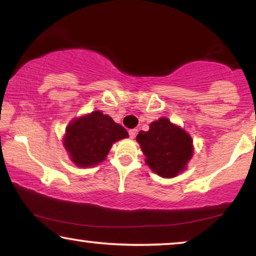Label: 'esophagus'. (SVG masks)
Wrapping results in <instances>:
<instances>
[{"label":"esophagus","mask_w":256,"mask_h":256,"mask_svg":"<svg viewBox=\"0 0 256 256\" xmlns=\"http://www.w3.org/2000/svg\"><path fill=\"white\" fill-rule=\"evenodd\" d=\"M136 134H138V129H130V130H129V138H134Z\"/></svg>","instance_id":"34e87169"}]
</instances>
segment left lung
<instances>
[{
  "label": "left lung",
  "instance_id": "8db88e82",
  "mask_svg": "<svg viewBox=\"0 0 256 256\" xmlns=\"http://www.w3.org/2000/svg\"><path fill=\"white\" fill-rule=\"evenodd\" d=\"M136 141L144 154L146 166L163 178L183 172L194 156L191 136L166 118L152 122L149 130L140 132Z\"/></svg>",
  "mask_w": 256,
  "mask_h": 256
}]
</instances>
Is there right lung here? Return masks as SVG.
I'll list each match as a JSON object with an SVG mask.
<instances>
[{"instance_id":"right-lung-1","label":"right lung","mask_w":256,"mask_h":256,"mask_svg":"<svg viewBox=\"0 0 256 256\" xmlns=\"http://www.w3.org/2000/svg\"><path fill=\"white\" fill-rule=\"evenodd\" d=\"M128 136L110 115L94 110L70 122L62 144L76 166L88 168L104 162L113 143Z\"/></svg>"}]
</instances>
